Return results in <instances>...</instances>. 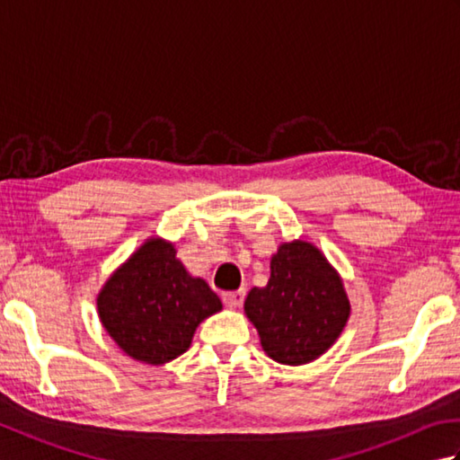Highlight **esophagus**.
<instances>
[{
    "label": "esophagus",
    "instance_id": "34e87169",
    "mask_svg": "<svg viewBox=\"0 0 460 460\" xmlns=\"http://www.w3.org/2000/svg\"><path fill=\"white\" fill-rule=\"evenodd\" d=\"M243 300H245V290H235V292H227V295L223 296L225 306L235 310L243 305Z\"/></svg>",
    "mask_w": 460,
    "mask_h": 460
}]
</instances>
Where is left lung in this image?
I'll list each match as a JSON object with an SVG mask.
<instances>
[{
    "label": "left lung",
    "instance_id": "8db88e82",
    "mask_svg": "<svg viewBox=\"0 0 460 460\" xmlns=\"http://www.w3.org/2000/svg\"><path fill=\"white\" fill-rule=\"evenodd\" d=\"M349 298L340 272L314 243H282L270 257L267 287L245 298L265 354L285 366L314 361L336 344L349 320Z\"/></svg>",
    "mask_w": 460,
    "mask_h": 460
}]
</instances>
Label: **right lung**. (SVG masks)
<instances>
[{
	"instance_id": "add662e5",
	"label": "right lung",
	"mask_w": 460,
	"mask_h": 460,
	"mask_svg": "<svg viewBox=\"0 0 460 460\" xmlns=\"http://www.w3.org/2000/svg\"><path fill=\"white\" fill-rule=\"evenodd\" d=\"M172 241L146 239L106 279L96 310L126 356L164 366L191 346L195 330L223 308L201 277L190 275Z\"/></svg>"
}]
</instances>
